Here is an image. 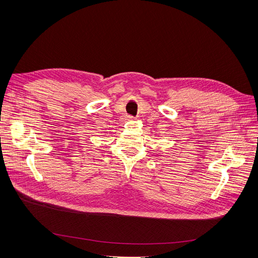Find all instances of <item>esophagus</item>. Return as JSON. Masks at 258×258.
<instances>
[{"label":"esophagus","instance_id":"34e87169","mask_svg":"<svg viewBox=\"0 0 258 258\" xmlns=\"http://www.w3.org/2000/svg\"><path fill=\"white\" fill-rule=\"evenodd\" d=\"M128 119L132 120V119H134V117H133V116H128Z\"/></svg>","mask_w":258,"mask_h":258}]
</instances>
